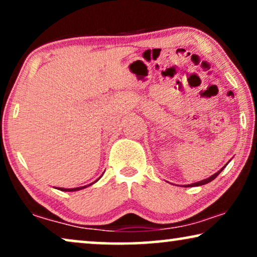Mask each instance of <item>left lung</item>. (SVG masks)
<instances>
[{
    "instance_id": "8db88e82",
    "label": "left lung",
    "mask_w": 257,
    "mask_h": 257,
    "mask_svg": "<svg viewBox=\"0 0 257 257\" xmlns=\"http://www.w3.org/2000/svg\"><path fill=\"white\" fill-rule=\"evenodd\" d=\"M224 167H226V166H224ZM224 167H222V168H221V170H220L219 172H216V173H215V174H213V175H212V177L207 178V179H205V180H201V181H199V182H195V184H192V185H187V186H188V187H189V186H192V187H194V186H201V185H206V184H208V182H210V181H212V180H214V179H215V178L217 177V175H219V174H220V172H221V171H222Z\"/></svg>"
}]
</instances>
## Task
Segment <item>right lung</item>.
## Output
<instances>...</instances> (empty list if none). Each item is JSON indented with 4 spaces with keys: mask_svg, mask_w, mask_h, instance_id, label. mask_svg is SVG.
Masks as SVG:
<instances>
[{
    "mask_svg": "<svg viewBox=\"0 0 257 257\" xmlns=\"http://www.w3.org/2000/svg\"><path fill=\"white\" fill-rule=\"evenodd\" d=\"M87 186H90V185H87ZM86 186H84V187H77V188H59L61 189V191H64V192H73V191H79V189H83V188H85Z\"/></svg>",
    "mask_w": 257,
    "mask_h": 257,
    "instance_id": "1",
    "label": "right lung"
}]
</instances>
